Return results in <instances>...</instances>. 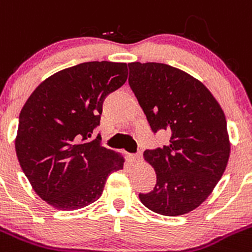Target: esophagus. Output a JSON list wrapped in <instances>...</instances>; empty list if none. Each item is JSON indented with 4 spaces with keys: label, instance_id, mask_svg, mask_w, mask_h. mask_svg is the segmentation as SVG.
Listing matches in <instances>:
<instances>
[{
    "label": "esophagus",
    "instance_id": "esophagus-1",
    "mask_svg": "<svg viewBox=\"0 0 252 252\" xmlns=\"http://www.w3.org/2000/svg\"><path fill=\"white\" fill-rule=\"evenodd\" d=\"M129 158L133 163H139L140 159H142V153H137V154H130L129 155Z\"/></svg>",
    "mask_w": 252,
    "mask_h": 252
}]
</instances>
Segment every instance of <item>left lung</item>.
<instances>
[{
	"mask_svg": "<svg viewBox=\"0 0 252 252\" xmlns=\"http://www.w3.org/2000/svg\"><path fill=\"white\" fill-rule=\"evenodd\" d=\"M128 83L153 133H170L168 145L144 152L157 174L150 192L139 194L152 211L178 216L205 201L226 169V118L201 82L163 63H129Z\"/></svg>",
	"mask_w": 252,
	"mask_h": 252,
	"instance_id": "8db88e82",
	"label": "left lung"
}]
</instances>
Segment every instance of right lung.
Returning <instances> with one entry per match:
<instances>
[{
    "label": "right lung",
    "mask_w": 252,
    "mask_h": 252,
    "mask_svg": "<svg viewBox=\"0 0 252 252\" xmlns=\"http://www.w3.org/2000/svg\"><path fill=\"white\" fill-rule=\"evenodd\" d=\"M128 77L126 63L86 62L42 82L20 113L16 153L34 191L60 210L99 199L110 173L124 159L89 142L99 126L104 98Z\"/></svg>",
    "instance_id": "1"
}]
</instances>
